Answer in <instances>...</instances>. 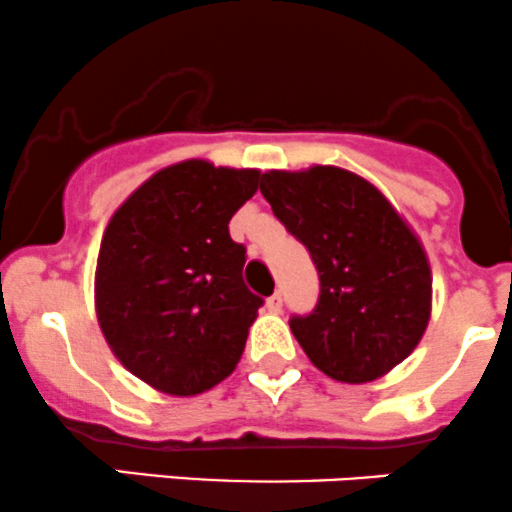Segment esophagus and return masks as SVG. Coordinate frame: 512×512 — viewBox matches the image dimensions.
Instances as JSON below:
<instances>
[{
	"label": "esophagus",
	"mask_w": 512,
	"mask_h": 512,
	"mask_svg": "<svg viewBox=\"0 0 512 512\" xmlns=\"http://www.w3.org/2000/svg\"><path fill=\"white\" fill-rule=\"evenodd\" d=\"M281 306H283V296H281V293H273V296H268L266 298V308H268V311H271V313H278V311H281Z\"/></svg>",
	"instance_id": "1"
}]
</instances>
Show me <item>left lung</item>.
I'll return each mask as SVG.
<instances>
[{
	"mask_svg": "<svg viewBox=\"0 0 512 512\" xmlns=\"http://www.w3.org/2000/svg\"><path fill=\"white\" fill-rule=\"evenodd\" d=\"M258 189L318 268V306L291 318L313 366L333 381L371 383L406 361L428 328L433 276L396 206L341 166L271 169Z\"/></svg>",
	"mask_w": 512,
	"mask_h": 512,
	"instance_id": "1",
	"label": "left lung"
}]
</instances>
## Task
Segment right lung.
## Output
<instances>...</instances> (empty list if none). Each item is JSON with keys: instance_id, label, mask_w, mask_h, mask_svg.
<instances>
[{"instance_id": "1", "label": "right lung", "mask_w": 512, "mask_h": 512, "mask_svg": "<svg viewBox=\"0 0 512 512\" xmlns=\"http://www.w3.org/2000/svg\"><path fill=\"white\" fill-rule=\"evenodd\" d=\"M258 169L186 159L156 171L101 236L94 308L121 366L166 396H199L234 373L261 298L244 286L246 249L229 221Z\"/></svg>"}]
</instances>
